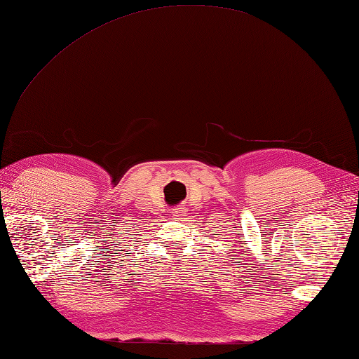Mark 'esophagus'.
Listing matches in <instances>:
<instances>
[{
  "label": "esophagus",
  "instance_id": "esophagus-1",
  "mask_svg": "<svg viewBox=\"0 0 359 359\" xmlns=\"http://www.w3.org/2000/svg\"><path fill=\"white\" fill-rule=\"evenodd\" d=\"M186 207H177V209H173L172 212H170V215L173 218H182V217H186Z\"/></svg>",
  "mask_w": 359,
  "mask_h": 359
}]
</instances>
